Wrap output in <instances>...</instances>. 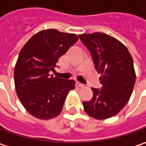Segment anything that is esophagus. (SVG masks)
<instances>
[{
    "label": "esophagus",
    "instance_id": "34e87169",
    "mask_svg": "<svg viewBox=\"0 0 146 146\" xmlns=\"http://www.w3.org/2000/svg\"><path fill=\"white\" fill-rule=\"evenodd\" d=\"M76 86L78 87V88H84L85 85H84V84H80V83L77 82V83H76Z\"/></svg>",
    "mask_w": 146,
    "mask_h": 146
}]
</instances>
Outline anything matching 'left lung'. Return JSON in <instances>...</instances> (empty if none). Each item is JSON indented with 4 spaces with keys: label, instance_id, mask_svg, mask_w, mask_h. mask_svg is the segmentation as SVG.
I'll return each instance as SVG.
<instances>
[{
    "label": "left lung",
    "instance_id": "obj_1",
    "mask_svg": "<svg viewBox=\"0 0 146 146\" xmlns=\"http://www.w3.org/2000/svg\"><path fill=\"white\" fill-rule=\"evenodd\" d=\"M101 73V88H92V100L83 103L85 112L97 119L114 116L128 103L135 83L133 58L126 46L107 34L79 35Z\"/></svg>",
    "mask_w": 146,
    "mask_h": 146
}]
</instances>
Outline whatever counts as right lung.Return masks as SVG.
<instances>
[{
	"mask_svg": "<svg viewBox=\"0 0 146 146\" xmlns=\"http://www.w3.org/2000/svg\"><path fill=\"white\" fill-rule=\"evenodd\" d=\"M78 40L75 34L54 29L41 31L21 48L14 71L16 91L27 111L41 119L59 114L73 80L50 75L61 56Z\"/></svg>",
	"mask_w": 146,
	"mask_h": 146,
	"instance_id": "1",
	"label": "right lung"
}]
</instances>
